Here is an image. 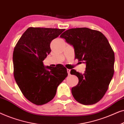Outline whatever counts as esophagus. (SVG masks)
<instances>
[{
	"label": "esophagus",
	"mask_w": 124,
	"mask_h": 124,
	"mask_svg": "<svg viewBox=\"0 0 124 124\" xmlns=\"http://www.w3.org/2000/svg\"><path fill=\"white\" fill-rule=\"evenodd\" d=\"M67 72H68V75H69V74H70V69H67Z\"/></svg>",
	"instance_id": "esophagus-1"
}]
</instances>
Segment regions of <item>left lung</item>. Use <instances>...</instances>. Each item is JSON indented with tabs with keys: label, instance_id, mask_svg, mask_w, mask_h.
I'll return each instance as SVG.
<instances>
[{
	"label": "left lung",
	"instance_id": "8db88e82",
	"mask_svg": "<svg viewBox=\"0 0 124 124\" xmlns=\"http://www.w3.org/2000/svg\"><path fill=\"white\" fill-rule=\"evenodd\" d=\"M60 37L73 47L75 58L86 64L84 73L70 71L79 80L72 88L73 96L81 104L96 103L104 95L114 73L115 54L109 42L101 32L87 28L70 29Z\"/></svg>",
	"mask_w": 124,
	"mask_h": 124
}]
</instances>
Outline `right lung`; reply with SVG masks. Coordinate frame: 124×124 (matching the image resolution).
Wrapping results in <instances>:
<instances>
[{"label": "right lung", "instance_id": "1", "mask_svg": "<svg viewBox=\"0 0 124 124\" xmlns=\"http://www.w3.org/2000/svg\"><path fill=\"white\" fill-rule=\"evenodd\" d=\"M64 30L31 27L22 35L14 48L15 79L25 97L36 105L51 101L58 86L68 76L64 66L45 67L43 62L51 51V42Z\"/></svg>", "mask_w": 124, "mask_h": 124}]
</instances>
